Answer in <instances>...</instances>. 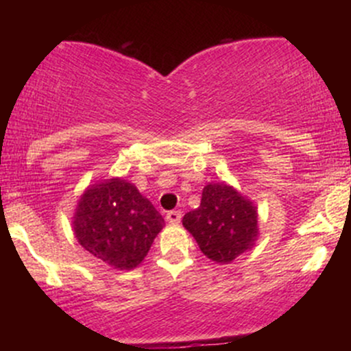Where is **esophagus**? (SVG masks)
Masks as SVG:
<instances>
[{
  "mask_svg": "<svg viewBox=\"0 0 351 351\" xmlns=\"http://www.w3.org/2000/svg\"><path fill=\"white\" fill-rule=\"evenodd\" d=\"M167 221L170 224H178L181 221V211H168L167 213Z\"/></svg>",
  "mask_w": 351,
  "mask_h": 351,
  "instance_id": "obj_1",
  "label": "esophagus"
}]
</instances>
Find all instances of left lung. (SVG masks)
I'll list each match as a JSON object with an SVG mask.
<instances>
[{
    "label": "left lung",
    "instance_id": "1",
    "mask_svg": "<svg viewBox=\"0 0 351 351\" xmlns=\"http://www.w3.org/2000/svg\"><path fill=\"white\" fill-rule=\"evenodd\" d=\"M183 226L217 264L232 263L259 237L257 206L224 181L203 188L199 208L184 215Z\"/></svg>",
    "mask_w": 351,
    "mask_h": 351
}]
</instances>
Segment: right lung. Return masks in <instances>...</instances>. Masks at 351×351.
Wrapping results in <instances>:
<instances>
[{
  "mask_svg": "<svg viewBox=\"0 0 351 351\" xmlns=\"http://www.w3.org/2000/svg\"><path fill=\"white\" fill-rule=\"evenodd\" d=\"M163 226L162 215L123 178L90 184L72 217L79 244L117 271H132L142 264Z\"/></svg>",
  "mask_w": 351,
  "mask_h": 351,
  "instance_id": "add662e5",
  "label": "right lung"
}]
</instances>
